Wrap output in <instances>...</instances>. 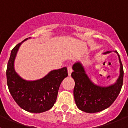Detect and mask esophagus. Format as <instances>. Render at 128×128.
Masks as SVG:
<instances>
[{"label":"esophagus","instance_id":"34e87169","mask_svg":"<svg viewBox=\"0 0 128 128\" xmlns=\"http://www.w3.org/2000/svg\"><path fill=\"white\" fill-rule=\"evenodd\" d=\"M67 70H68V76H70L71 74H72V67H71L70 65H68V66H67Z\"/></svg>","mask_w":128,"mask_h":128}]
</instances>
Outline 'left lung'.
Instances as JSON below:
<instances>
[{
  "label": "left lung",
  "instance_id": "8db88e82",
  "mask_svg": "<svg viewBox=\"0 0 128 128\" xmlns=\"http://www.w3.org/2000/svg\"><path fill=\"white\" fill-rule=\"evenodd\" d=\"M120 76L117 82L107 87L99 86L92 82L86 74L84 67L80 62L72 66L74 72L71 76L75 81L74 96L78 108L86 113H96L108 108L115 100L121 90L123 84L124 70L119 54ZM111 52L107 51L104 54Z\"/></svg>",
  "mask_w": 128,
  "mask_h": 128
}]
</instances>
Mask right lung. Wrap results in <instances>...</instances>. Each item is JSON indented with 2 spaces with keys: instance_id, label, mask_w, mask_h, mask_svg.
I'll list each match as a JSON object with an SVG mask.
<instances>
[{
  "instance_id": "1",
  "label": "right lung",
  "mask_w": 128,
  "mask_h": 128,
  "mask_svg": "<svg viewBox=\"0 0 128 128\" xmlns=\"http://www.w3.org/2000/svg\"><path fill=\"white\" fill-rule=\"evenodd\" d=\"M26 40L28 38L23 42ZM22 42L17 44L11 52L6 70L7 84L13 99L20 108L31 113L44 112L56 102L60 84L68 76L67 68L52 70L36 81L23 80L14 68V59Z\"/></svg>"
}]
</instances>
